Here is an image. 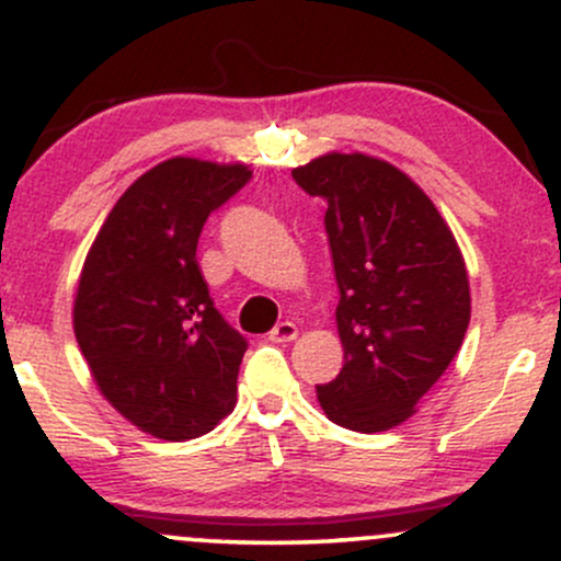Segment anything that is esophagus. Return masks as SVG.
<instances>
[{"label":"esophagus","instance_id":"esophagus-1","mask_svg":"<svg viewBox=\"0 0 561 561\" xmlns=\"http://www.w3.org/2000/svg\"><path fill=\"white\" fill-rule=\"evenodd\" d=\"M295 334H298V327H295L293 321H279V324L268 332V340H272V343H289V340H295Z\"/></svg>","mask_w":561,"mask_h":561}]
</instances>
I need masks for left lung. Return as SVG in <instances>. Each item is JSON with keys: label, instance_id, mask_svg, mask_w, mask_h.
Here are the masks:
<instances>
[{"label": "left lung", "instance_id": "1", "mask_svg": "<svg viewBox=\"0 0 561 561\" xmlns=\"http://www.w3.org/2000/svg\"><path fill=\"white\" fill-rule=\"evenodd\" d=\"M295 184L327 203L337 332L345 364L317 396L334 424L382 433L454 362L469 327L465 259L437 208L385 160L332 156L293 171Z\"/></svg>", "mask_w": 561, "mask_h": 561}]
</instances>
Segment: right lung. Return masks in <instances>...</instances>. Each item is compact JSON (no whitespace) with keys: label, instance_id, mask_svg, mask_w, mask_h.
<instances>
[{"label":"right lung","instance_id":"add662e5","mask_svg":"<svg viewBox=\"0 0 561 561\" xmlns=\"http://www.w3.org/2000/svg\"><path fill=\"white\" fill-rule=\"evenodd\" d=\"M248 182L240 163L165 160L121 195L83 263L73 330L96 388L163 440L210 433L234 409L248 340L218 313L197 240Z\"/></svg>","mask_w":561,"mask_h":561}]
</instances>
